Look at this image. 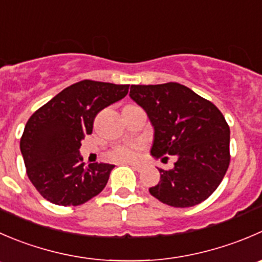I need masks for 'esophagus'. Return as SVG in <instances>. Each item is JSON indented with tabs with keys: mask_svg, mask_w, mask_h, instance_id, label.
<instances>
[{
	"mask_svg": "<svg viewBox=\"0 0 262 262\" xmlns=\"http://www.w3.org/2000/svg\"><path fill=\"white\" fill-rule=\"evenodd\" d=\"M128 164L137 171H141V170L144 169V164H139V162H128Z\"/></svg>",
	"mask_w": 262,
	"mask_h": 262,
	"instance_id": "34e87169",
	"label": "esophagus"
}]
</instances>
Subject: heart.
<instances>
[{
    "mask_svg": "<svg viewBox=\"0 0 262 262\" xmlns=\"http://www.w3.org/2000/svg\"><path fill=\"white\" fill-rule=\"evenodd\" d=\"M141 143H124L114 147L108 156L114 161H132L137 157V152L141 148Z\"/></svg>",
    "mask_w": 262,
    "mask_h": 262,
    "instance_id": "obj_1",
    "label": "heart"
}]
</instances>
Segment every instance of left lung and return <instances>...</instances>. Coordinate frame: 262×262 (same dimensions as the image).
Returning <instances> with one entry per match:
<instances>
[{
    "instance_id": "8db88e82",
    "label": "left lung",
    "mask_w": 262,
    "mask_h": 262,
    "mask_svg": "<svg viewBox=\"0 0 262 262\" xmlns=\"http://www.w3.org/2000/svg\"><path fill=\"white\" fill-rule=\"evenodd\" d=\"M129 96L155 128L152 156L178 159L171 170L159 169L160 182L149 193L172 207L195 206L209 199L230 162L229 125L219 108L174 82L132 85Z\"/></svg>"
}]
</instances>
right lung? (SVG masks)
Listing matches in <instances>:
<instances>
[{
    "instance_id": "add662e5",
    "label": "right lung",
    "mask_w": 262,
    "mask_h": 262,
    "mask_svg": "<svg viewBox=\"0 0 262 262\" xmlns=\"http://www.w3.org/2000/svg\"><path fill=\"white\" fill-rule=\"evenodd\" d=\"M128 84L85 79L61 91L29 118L20 151L27 175L43 199L79 206L102 192L114 165H85L79 148L96 115L128 95Z\"/></svg>"
}]
</instances>
